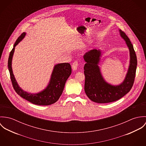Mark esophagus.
I'll return each mask as SVG.
<instances>
[{"label": "esophagus", "mask_w": 146, "mask_h": 146, "mask_svg": "<svg viewBox=\"0 0 146 146\" xmlns=\"http://www.w3.org/2000/svg\"><path fill=\"white\" fill-rule=\"evenodd\" d=\"M78 64H79V63L78 61H75L74 62H73L72 64V68L74 71H75V70H77L78 67Z\"/></svg>", "instance_id": "obj_1"}]
</instances>
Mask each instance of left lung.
Here are the masks:
<instances>
[{"label":"left lung","mask_w":146,"mask_h":146,"mask_svg":"<svg viewBox=\"0 0 146 146\" xmlns=\"http://www.w3.org/2000/svg\"><path fill=\"white\" fill-rule=\"evenodd\" d=\"M120 33L129 47L130 56V66L123 83L113 86L104 81L98 66L101 55V50L93 49L84 56L86 62L84 67L85 77L84 90L88 97L94 102L106 104L117 101L130 92L133 85L137 65V56L127 36L121 30H120Z\"/></svg>","instance_id":"1"}]
</instances>
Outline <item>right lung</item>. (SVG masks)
I'll return each instance as SVG.
<instances>
[{
  "label": "right lung",
  "instance_id": "add662e5",
  "mask_svg": "<svg viewBox=\"0 0 146 146\" xmlns=\"http://www.w3.org/2000/svg\"><path fill=\"white\" fill-rule=\"evenodd\" d=\"M25 33H23L15 42L13 48L10 52L8 66L13 87L15 92L22 98L33 104L39 106H48L56 102L62 93L64 85L71 74V67L69 63H59L54 66L50 83L46 88L38 94H32L22 90L17 83L12 69V60L15 48L24 38Z\"/></svg>",
  "mask_w": 146,
  "mask_h": 146
}]
</instances>
